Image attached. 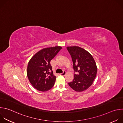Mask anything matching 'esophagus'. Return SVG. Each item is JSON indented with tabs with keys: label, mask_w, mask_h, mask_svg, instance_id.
<instances>
[{
	"label": "esophagus",
	"mask_w": 123,
	"mask_h": 123,
	"mask_svg": "<svg viewBox=\"0 0 123 123\" xmlns=\"http://www.w3.org/2000/svg\"><path fill=\"white\" fill-rule=\"evenodd\" d=\"M66 74V71H64L62 73H61V74H60V75H62V76H64V75Z\"/></svg>",
	"instance_id": "34e87169"
}]
</instances>
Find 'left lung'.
Masks as SVG:
<instances>
[{"mask_svg": "<svg viewBox=\"0 0 123 123\" xmlns=\"http://www.w3.org/2000/svg\"><path fill=\"white\" fill-rule=\"evenodd\" d=\"M73 62L75 73L74 79L68 83L69 86L76 92L86 90L92 84L96 77L97 68L92 56L84 49L78 46L67 47Z\"/></svg>", "mask_w": 123, "mask_h": 123, "instance_id": "left-lung-1", "label": "left lung"}]
</instances>
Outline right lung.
<instances>
[{
  "label": "right lung",
  "instance_id": "1",
  "mask_svg": "<svg viewBox=\"0 0 123 123\" xmlns=\"http://www.w3.org/2000/svg\"><path fill=\"white\" fill-rule=\"evenodd\" d=\"M61 49L60 46L43 49L29 61L27 76L32 86L38 91L46 92L54 86L56 76L54 75L50 62Z\"/></svg>",
  "mask_w": 123,
  "mask_h": 123
}]
</instances>
